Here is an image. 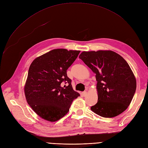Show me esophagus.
<instances>
[{"instance_id":"obj_1","label":"esophagus","mask_w":148,"mask_h":148,"mask_svg":"<svg viewBox=\"0 0 148 148\" xmlns=\"http://www.w3.org/2000/svg\"><path fill=\"white\" fill-rule=\"evenodd\" d=\"M82 94H83V95L84 97H86V95H87V92H86V91H84V92L82 93Z\"/></svg>"}]
</instances>
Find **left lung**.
I'll list each match as a JSON object with an SVG mask.
<instances>
[{
	"mask_svg": "<svg viewBox=\"0 0 148 148\" xmlns=\"http://www.w3.org/2000/svg\"><path fill=\"white\" fill-rule=\"evenodd\" d=\"M96 75L97 103L92 112L113 118L130 106L136 89V79L127 61L112 50L83 51L79 56Z\"/></svg>",
	"mask_w": 148,
	"mask_h": 148,
	"instance_id": "8db88e82",
	"label": "left lung"
}]
</instances>
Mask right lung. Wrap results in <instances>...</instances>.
Segmentation results:
<instances>
[{
    "label": "right lung",
    "mask_w": 148,
    "mask_h": 148,
    "mask_svg": "<svg viewBox=\"0 0 148 148\" xmlns=\"http://www.w3.org/2000/svg\"><path fill=\"white\" fill-rule=\"evenodd\" d=\"M80 51L54 49L37 57L30 64L24 91L27 103L42 119L55 122L68 112L80 96L74 90L66 70ZM65 81L67 86L63 87Z\"/></svg>",
    "instance_id": "right-lung-1"
}]
</instances>
